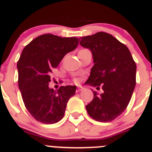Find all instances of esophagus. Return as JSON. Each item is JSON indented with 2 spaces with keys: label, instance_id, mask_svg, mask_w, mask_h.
I'll return each instance as SVG.
<instances>
[{
  "label": "esophagus",
  "instance_id": "obj_1",
  "mask_svg": "<svg viewBox=\"0 0 152 152\" xmlns=\"http://www.w3.org/2000/svg\"><path fill=\"white\" fill-rule=\"evenodd\" d=\"M83 90V88H82L81 87H79L77 88V92H80V91H82Z\"/></svg>",
  "mask_w": 152,
  "mask_h": 152
}]
</instances>
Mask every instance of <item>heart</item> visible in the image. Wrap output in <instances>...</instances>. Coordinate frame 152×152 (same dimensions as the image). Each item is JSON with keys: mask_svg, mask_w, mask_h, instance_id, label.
I'll use <instances>...</instances> for the list:
<instances>
[{"mask_svg": "<svg viewBox=\"0 0 152 152\" xmlns=\"http://www.w3.org/2000/svg\"><path fill=\"white\" fill-rule=\"evenodd\" d=\"M86 50V49H83V50ZM74 80H75V83H79V82H80V79L78 78H75Z\"/></svg>", "mask_w": 152, "mask_h": 152, "instance_id": "obj_1", "label": "heart"}]
</instances>
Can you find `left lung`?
<instances>
[{
	"label": "left lung",
	"mask_w": 152,
	"mask_h": 152,
	"mask_svg": "<svg viewBox=\"0 0 152 152\" xmlns=\"http://www.w3.org/2000/svg\"><path fill=\"white\" fill-rule=\"evenodd\" d=\"M80 38V45L91 50L94 62L86 83L104 90L99 96L93 91L86 108L93 119L110 122L130 102L136 86V62L126 46L111 34L100 31Z\"/></svg>",
	"instance_id": "1"
}]
</instances>
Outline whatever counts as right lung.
<instances>
[{"mask_svg": "<svg viewBox=\"0 0 152 152\" xmlns=\"http://www.w3.org/2000/svg\"><path fill=\"white\" fill-rule=\"evenodd\" d=\"M78 45V38L52 34L40 35L26 46L17 62L18 83L25 106L41 123L52 124L64 116L75 86L49 88L50 75L68 53Z\"/></svg>", "mask_w": 152, "mask_h": 152, "instance_id": "add662e5", "label": "right lung"}]
</instances>
